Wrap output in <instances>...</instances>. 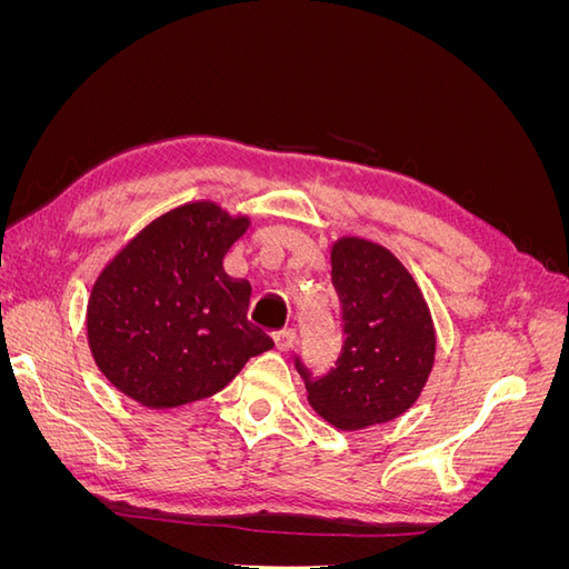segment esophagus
<instances>
[{"label":"esophagus","mask_w":569,"mask_h":569,"mask_svg":"<svg viewBox=\"0 0 569 569\" xmlns=\"http://www.w3.org/2000/svg\"><path fill=\"white\" fill-rule=\"evenodd\" d=\"M274 341V349L278 351H291L295 349V341H297V332L295 330H280L272 335Z\"/></svg>","instance_id":"obj_1"}]
</instances>
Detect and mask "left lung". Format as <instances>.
<instances>
[{
  "mask_svg": "<svg viewBox=\"0 0 569 569\" xmlns=\"http://www.w3.org/2000/svg\"><path fill=\"white\" fill-rule=\"evenodd\" d=\"M343 347L335 368L311 380L297 358L308 403L343 432L391 422L418 401L435 366L437 335L416 280L389 249L339 237L330 251Z\"/></svg>",
  "mask_w": 569,
  "mask_h": 569,
  "instance_id": "obj_1",
  "label": "left lung"
}]
</instances>
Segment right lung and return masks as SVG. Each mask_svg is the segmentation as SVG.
<instances>
[{
    "mask_svg": "<svg viewBox=\"0 0 569 569\" xmlns=\"http://www.w3.org/2000/svg\"><path fill=\"white\" fill-rule=\"evenodd\" d=\"M251 226L213 201L151 220L99 272L88 341L101 375L147 408H176L228 387L272 339L247 322L251 287L222 258Z\"/></svg>",
    "mask_w": 569,
    "mask_h": 569,
    "instance_id": "right-lung-1",
    "label": "right lung"
}]
</instances>
